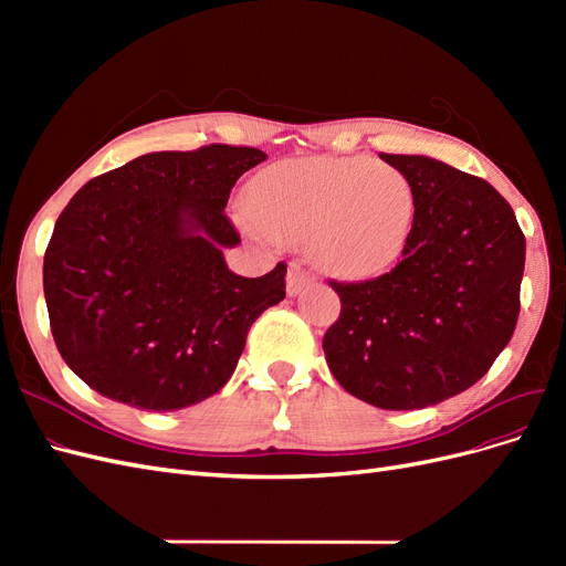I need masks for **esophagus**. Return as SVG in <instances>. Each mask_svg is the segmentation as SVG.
<instances>
[{"label": "esophagus", "mask_w": 566, "mask_h": 566, "mask_svg": "<svg viewBox=\"0 0 566 566\" xmlns=\"http://www.w3.org/2000/svg\"><path fill=\"white\" fill-rule=\"evenodd\" d=\"M314 283V276L306 269H302L300 262H293L287 266V295L295 297L300 295L304 287H310Z\"/></svg>", "instance_id": "1"}]
</instances>
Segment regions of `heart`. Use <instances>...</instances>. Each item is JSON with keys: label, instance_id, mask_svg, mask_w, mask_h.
<instances>
[{"label": "heart", "instance_id": "1", "mask_svg": "<svg viewBox=\"0 0 566 566\" xmlns=\"http://www.w3.org/2000/svg\"><path fill=\"white\" fill-rule=\"evenodd\" d=\"M245 208L279 243L310 241L318 269L345 281L387 271L416 224V191L397 167L373 158L281 160L256 175Z\"/></svg>", "mask_w": 566, "mask_h": 566}]
</instances>
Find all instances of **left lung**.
<instances>
[{
    "label": "left lung",
    "instance_id": "8db88e82",
    "mask_svg": "<svg viewBox=\"0 0 566 566\" xmlns=\"http://www.w3.org/2000/svg\"><path fill=\"white\" fill-rule=\"evenodd\" d=\"M380 158L413 184V233L382 276L331 281L342 312L323 352L356 399L413 410L465 391L505 349L520 316L526 241L489 181L427 156Z\"/></svg>",
    "mask_w": 566,
    "mask_h": 566
}]
</instances>
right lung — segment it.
Wrapping results in <instances>:
<instances>
[{"label": "right lung", "instance_id": "obj_1", "mask_svg": "<svg viewBox=\"0 0 566 566\" xmlns=\"http://www.w3.org/2000/svg\"><path fill=\"white\" fill-rule=\"evenodd\" d=\"M266 160L250 146L146 153L84 184L44 252V300L63 361L101 397L142 410L200 403L229 382L250 325L285 297L283 262L229 271L224 208Z\"/></svg>", "mask_w": 566, "mask_h": 566}]
</instances>
